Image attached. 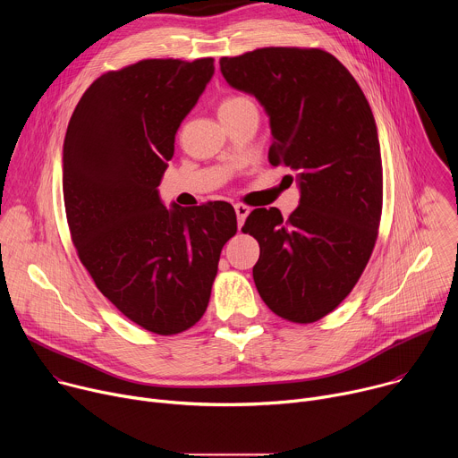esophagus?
I'll list each match as a JSON object with an SVG mask.
<instances>
[{"mask_svg": "<svg viewBox=\"0 0 458 458\" xmlns=\"http://www.w3.org/2000/svg\"><path fill=\"white\" fill-rule=\"evenodd\" d=\"M233 208H235V214H237V225H239V228H241V226L244 225V219H246L248 214H250V207L237 203Z\"/></svg>", "mask_w": 458, "mask_h": 458, "instance_id": "1", "label": "esophagus"}]
</instances>
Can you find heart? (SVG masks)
Listing matches in <instances>:
<instances>
[{"label": "heart", "instance_id": "1", "mask_svg": "<svg viewBox=\"0 0 458 458\" xmlns=\"http://www.w3.org/2000/svg\"><path fill=\"white\" fill-rule=\"evenodd\" d=\"M250 103V99L242 98V96H226L221 103H219V112H225V110H232V108H237L241 105H246Z\"/></svg>", "mask_w": 458, "mask_h": 458}]
</instances>
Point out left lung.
<instances>
[{
	"instance_id": "left-lung-1",
	"label": "left lung",
	"mask_w": 458,
	"mask_h": 458,
	"mask_svg": "<svg viewBox=\"0 0 458 458\" xmlns=\"http://www.w3.org/2000/svg\"><path fill=\"white\" fill-rule=\"evenodd\" d=\"M219 64L230 87L265 106L268 159L293 170L301 190L288 219L277 208H255L242 226L260 248L257 292L276 315L315 322L350 295L378 235L382 159L373 112L344 64L320 48L267 47Z\"/></svg>"
}]
</instances>
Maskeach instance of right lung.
<instances>
[{
  "label": "right lung",
  "mask_w": 458,
  "mask_h": 458,
  "mask_svg": "<svg viewBox=\"0 0 458 458\" xmlns=\"http://www.w3.org/2000/svg\"><path fill=\"white\" fill-rule=\"evenodd\" d=\"M214 76V59H143L99 76L63 143L72 242L98 290L157 335L207 311L221 250L237 232L230 203L168 210L157 186L175 132Z\"/></svg>",
  "instance_id": "1"
}]
</instances>
